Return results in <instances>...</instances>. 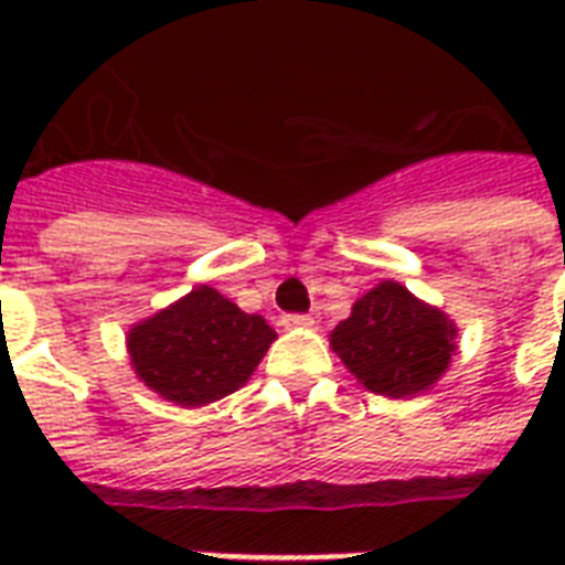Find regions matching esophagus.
<instances>
[{
  "label": "esophagus",
  "instance_id": "obj_1",
  "mask_svg": "<svg viewBox=\"0 0 565 565\" xmlns=\"http://www.w3.org/2000/svg\"><path fill=\"white\" fill-rule=\"evenodd\" d=\"M281 326L284 328H313V317H308V313H284Z\"/></svg>",
  "mask_w": 565,
  "mask_h": 565
}]
</instances>
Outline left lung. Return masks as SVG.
Returning a JSON list of instances; mask_svg holds the SVG:
<instances>
[{"mask_svg":"<svg viewBox=\"0 0 565 565\" xmlns=\"http://www.w3.org/2000/svg\"><path fill=\"white\" fill-rule=\"evenodd\" d=\"M455 322L407 287L381 281L331 331V349L366 390L390 398L437 384L455 354Z\"/></svg>","mask_w":565,"mask_h":565,"instance_id":"obj_1","label":"left lung"}]
</instances>
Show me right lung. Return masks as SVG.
Segmentation results:
<instances>
[{
    "label": "right lung",
    "instance_id": "1",
    "mask_svg": "<svg viewBox=\"0 0 565 565\" xmlns=\"http://www.w3.org/2000/svg\"><path fill=\"white\" fill-rule=\"evenodd\" d=\"M275 337L264 317L243 313L213 287H195L131 328L128 354L149 390L202 407L246 384Z\"/></svg>",
    "mask_w": 565,
    "mask_h": 565
}]
</instances>
